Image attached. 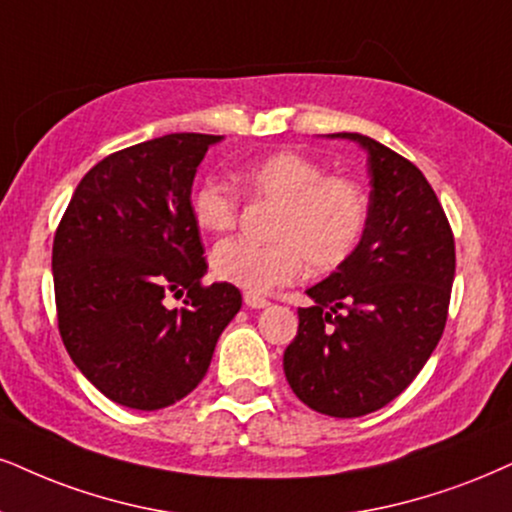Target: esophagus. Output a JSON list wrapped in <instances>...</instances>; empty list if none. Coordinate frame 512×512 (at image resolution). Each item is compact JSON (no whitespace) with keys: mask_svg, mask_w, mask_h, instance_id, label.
<instances>
[{"mask_svg":"<svg viewBox=\"0 0 512 512\" xmlns=\"http://www.w3.org/2000/svg\"><path fill=\"white\" fill-rule=\"evenodd\" d=\"M244 304L249 306V308H266V306L270 304V301L263 299V296H258V294L246 292V294H244Z\"/></svg>","mask_w":512,"mask_h":512,"instance_id":"obj_1","label":"esophagus"}]
</instances>
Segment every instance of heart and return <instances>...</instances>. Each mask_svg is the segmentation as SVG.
<instances>
[{"mask_svg": "<svg viewBox=\"0 0 512 512\" xmlns=\"http://www.w3.org/2000/svg\"><path fill=\"white\" fill-rule=\"evenodd\" d=\"M237 182L249 199L275 206L268 223L273 242H220L211 254V270L220 282L263 294L294 282L306 263L313 273L339 268L361 244L368 194L346 175H325L311 156L273 151L244 163ZM189 206L206 232H227L237 225L239 197L218 180L197 185Z\"/></svg>", "mask_w": 512, "mask_h": 512, "instance_id": "heart-1", "label": "heart"}]
</instances>
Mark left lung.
<instances>
[{"mask_svg": "<svg viewBox=\"0 0 512 512\" xmlns=\"http://www.w3.org/2000/svg\"><path fill=\"white\" fill-rule=\"evenodd\" d=\"M332 137L368 151V225L358 249L306 292L313 306L299 308L285 375L308 408L361 418L394 401L437 349L456 242L418 166L358 132Z\"/></svg>", "mask_w": 512, "mask_h": 512, "instance_id": "8db88e82", "label": "left lung"}]
</instances>
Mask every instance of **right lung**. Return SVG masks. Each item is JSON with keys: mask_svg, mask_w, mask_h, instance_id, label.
<instances>
[{"mask_svg": "<svg viewBox=\"0 0 512 512\" xmlns=\"http://www.w3.org/2000/svg\"><path fill=\"white\" fill-rule=\"evenodd\" d=\"M220 135L173 132L87 170L54 235L52 273L68 356L106 399L159 410L204 380L242 308L235 285H201L208 263L192 216L197 166ZM168 293L186 306L168 309Z\"/></svg>", "mask_w": 512, "mask_h": 512, "instance_id": "add662e5", "label": "right lung"}]
</instances>
